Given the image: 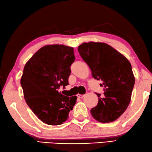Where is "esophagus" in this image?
<instances>
[{
	"label": "esophagus",
	"instance_id": "esophagus-1",
	"mask_svg": "<svg viewBox=\"0 0 152 152\" xmlns=\"http://www.w3.org/2000/svg\"><path fill=\"white\" fill-rule=\"evenodd\" d=\"M84 96H85V95H84V94H77V97H78V98H83Z\"/></svg>",
	"mask_w": 152,
	"mask_h": 152
}]
</instances>
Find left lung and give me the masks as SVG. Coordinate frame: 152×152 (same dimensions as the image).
<instances>
[{
    "instance_id": "left-lung-1",
    "label": "left lung",
    "mask_w": 152,
    "mask_h": 152,
    "mask_svg": "<svg viewBox=\"0 0 152 152\" xmlns=\"http://www.w3.org/2000/svg\"><path fill=\"white\" fill-rule=\"evenodd\" d=\"M81 58L88 64L93 77L101 80L104 97L98 96V105L91 108L97 121L107 123L116 121L127 108L135 84V77L129 60L103 42H89L78 46Z\"/></svg>"
}]
</instances>
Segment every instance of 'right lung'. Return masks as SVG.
I'll return each instance as SVG.
<instances>
[{"label": "right lung", "mask_w": 152, "mask_h": 152, "mask_svg": "<svg viewBox=\"0 0 152 152\" xmlns=\"http://www.w3.org/2000/svg\"><path fill=\"white\" fill-rule=\"evenodd\" d=\"M74 49L59 44L42 47L27 62L21 78L24 98L37 117L49 125L69 118L77 97L64 96L58 89L69 84Z\"/></svg>", "instance_id": "right-lung-1"}]
</instances>
